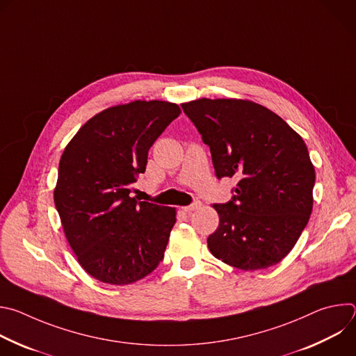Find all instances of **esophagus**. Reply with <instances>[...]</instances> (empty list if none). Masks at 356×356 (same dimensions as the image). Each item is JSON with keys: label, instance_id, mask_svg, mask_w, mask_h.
<instances>
[{"label": "esophagus", "instance_id": "34e87169", "mask_svg": "<svg viewBox=\"0 0 356 356\" xmlns=\"http://www.w3.org/2000/svg\"><path fill=\"white\" fill-rule=\"evenodd\" d=\"M200 207H201V202H200V201H195V202H193L191 206H186V207H181V210H183L184 213H193V211L198 210Z\"/></svg>", "mask_w": 356, "mask_h": 356}]
</instances>
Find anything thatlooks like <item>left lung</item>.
I'll use <instances>...</instances> for the list:
<instances>
[{"instance_id":"1","label":"left lung","mask_w":356,"mask_h":356,"mask_svg":"<svg viewBox=\"0 0 356 356\" xmlns=\"http://www.w3.org/2000/svg\"><path fill=\"white\" fill-rule=\"evenodd\" d=\"M210 146L218 179L236 177L235 195L214 204L213 255L242 270L266 269L293 249L313 211L314 166L302 138L249 99L198 98L181 104Z\"/></svg>"}]
</instances>
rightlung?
<instances>
[{
  "label": "right lung",
  "mask_w": 356,
  "mask_h": 356,
  "mask_svg": "<svg viewBox=\"0 0 356 356\" xmlns=\"http://www.w3.org/2000/svg\"><path fill=\"white\" fill-rule=\"evenodd\" d=\"M169 101H132L90 118L63 150L54 191L66 239L94 279L124 286L163 259L176 209L131 197L147 150L179 117Z\"/></svg>",
  "instance_id": "1"
}]
</instances>
